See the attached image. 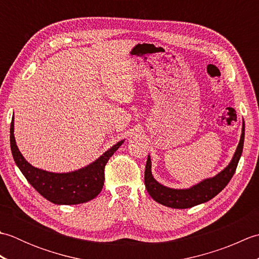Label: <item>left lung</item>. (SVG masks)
Here are the masks:
<instances>
[{
  "mask_svg": "<svg viewBox=\"0 0 259 259\" xmlns=\"http://www.w3.org/2000/svg\"><path fill=\"white\" fill-rule=\"evenodd\" d=\"M244 139L245 123L243 122L239 144L228 166L216 176H213V177L203 179L200 183L186 189L169 188V187L158 183L152 176L151 159L150 156H148L145 170V185L148 194L151 196L153 200L161 203V205L176 209L191 208L212 199L214 196H217L227 186L230 179L233 178L241 153H243Z\"/></svg>",
  "mask_w": 259,
  "mask_h": 259,
  "instance_id": "8db88e82",
  "label": "left lung"
}]
</instances>
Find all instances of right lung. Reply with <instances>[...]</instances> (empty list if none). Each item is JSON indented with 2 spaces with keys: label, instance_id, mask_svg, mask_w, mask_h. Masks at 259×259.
<instances>
[{
  "label": "right lung",
  "instance_id": "right-lung-1",
  "mask_svg": "<svg viewBox=\"0 0 259 259\" xmlns=\"http://www.w3.org/2000/svg\"><path fill=\"white\" fill-rule=\"evenodd\" d=\"M124 140L117 142L88 166L71 172H50L33 167L22 156L14 138V114L10 129L11 151L16 166L38 194L57 205H78L96 198L104 184V167Z\"/></svg>",
  "mask_w": 259,
  "mask_h": 259
}]
</instances>
